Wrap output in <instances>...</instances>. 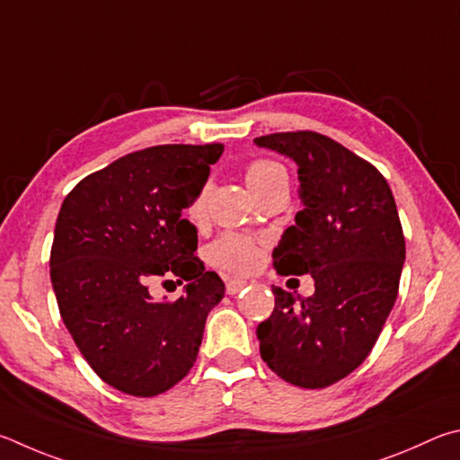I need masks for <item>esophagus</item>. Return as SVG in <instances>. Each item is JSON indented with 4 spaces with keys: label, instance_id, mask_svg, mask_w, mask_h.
I'll return each instance as SVG.
<instances>
[{
    "label": "esophagus",
    "instance_id": "34e87169",
    "mask_svg": "<svg viewBox=\"0 0 460 460\" xmlns=\"http://www.w3.org/2000/svg\"><path fill=\"white\" fill-rule=\"evenodd\" d=\"M248 283L246 280H240V279H228L226 280V293L228 295H238Z\"/></svg>",
    "mask_w": 460,
    "mask_h": 460
}]
</instances>
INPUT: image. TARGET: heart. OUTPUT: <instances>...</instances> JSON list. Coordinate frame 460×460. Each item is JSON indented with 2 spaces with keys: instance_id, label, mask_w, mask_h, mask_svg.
<instances>
[{
  "instance_id": "obj_1",
  "label": "heart",
  "mask_w": 460,
  "mask_h": 460,
  "mask_svg": "<svg viewBox=\"0 0 460 460\" xmlns=\"http://www.w3.org/2000/svg\"><path fill=\"white\" fill-rule=\"evenodd\" d=\"M280 175H287L283 165H279L275 161H269V159H256L246 167V183L251 190L261 188V185L269 183L270 180H275V177H280ZM208 191L209 188L204 185L196 196V199L191 201L190 216L193 220H201V217H204ZM209 254H212V261L216 264H220V267L230 269L234 272L252 270L256 267V262H259V251H256V246L251 243V240H246L238 234L222 236L217 243H214Z\"/></svg>"
}]
</instances>
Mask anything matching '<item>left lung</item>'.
Masks as SVG:
<instances>
[{"label":"left lung","mask_w":460,"mask_h":460,"mask_svg":"<svg viewBox=\"0 0 460 460\" xmlns=\"http://www.w3.org/2000/svg\"><path fill=\"white\" fill-rule=\"evenodd\" d=\"M293 159L303 209L272 252L279 275H311L307 299L272 287L256 329L261 356L285 382L327 388L359 367L396 303L406 244L388 181L356 153L313 131L256 137Z\"/></svg>","instance_id":"1"}]
</instances>
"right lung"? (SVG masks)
<instances>
[{
    "mask_svg": "<svg viewBox=\"0 0 460 460\" xmlns=\"http://www.w3.org/2000/svg\"><path fill=\"white\" fill-rule=\"evenodd\" d=\"M222 151L209 143L128 153L62 201L50 252L62 321L101 380L128 396H157L188 376L224 296L222 279L193 256L198 230L183 217ZM167 276L189 283L173 304L148 295Z\"/></svg>",
    "mask_w": 460,
    "mask_h": 460,
    "instance_id": "obj_1",
    "label": "right lung"
}]
</instances>
